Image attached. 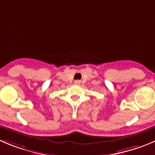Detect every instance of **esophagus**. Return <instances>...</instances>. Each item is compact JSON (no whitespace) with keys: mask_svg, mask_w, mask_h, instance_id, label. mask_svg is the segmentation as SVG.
<instances>
[{"mask_svg":"<svg viewBox=\"0 0 155 155\" xmlns=\"http://www.w3.org/2000/svg\"><path fill=\"white\" fill-rule=\"evenodd\" d=\"M79 83H80V81H79V80L75 81V84H79Z\"/></svg>","mask_w":155,"mask_h":155,"instance_id":"obj_1","label":"esophagus"}]
</instances>
